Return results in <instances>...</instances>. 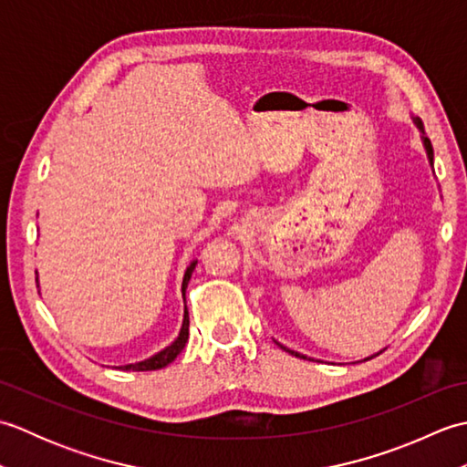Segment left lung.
<instances>
[{
    "label": "left lung",
    "instance_id": "obj_1",
    "mask_svg": "<svg viewBox=\"0 0 467 467\" xmlns=\"http://www.w3.org/2000/svg\"><path fill=\"white\" fill-rule=\"evenodd\" d=\"M413 122H415V126L420 128L421 130V140H423V146H425V152H428V158H430V162L433 164V148H431V142H430V138L423 134V126H421V122H420V118H413ZM281 347L283 351H286V353H291V355H295V357H301V359H306V355H301V353H296V351H293V349H289V347H285V345H281V343H276ZM381 353V351H379ZM377 353V355H379ZM371 357H375V355H371ZM371 357H367V359H371Z\"/></svg>",
    "mask_w": 467,
    "mask_h": 467
}]
</instances>
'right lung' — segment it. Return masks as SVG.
<instances>
[{"label":"right lung","instance_id":"1","mask_svg":"<svg viewBox=\"0 0 467 467\" xmlns=\"http://www.w3.org/2000/svg\"><path fill=\"white\" fill-rule=\"evenodd\" d=\"M194 266H196V261H192L191 265H188V269L184 273L182 296H184V291H186V286H188V281H191V276H192ZM188 325H191V321H188V309L184 306V319H182L181 333H178V337L171 345L164 347V349L158 351L156 355L148 357V359H144V361L124 365V367H120V369H124V371H154V369H162V367H166L168 363H172L176 357H178V353L184 349V345L188 341Z\"/></svg>","mask_w":467,"mask_h":467}]
</instances>
